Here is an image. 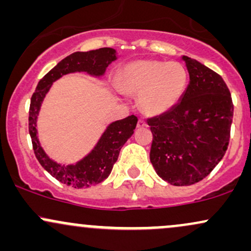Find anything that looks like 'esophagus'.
I'll return each mask as SVG.
<instances>
[{
    "label": "esophagus",
    "instance_id": "esophagus-1",
    "mask_svg": "<svg viewBox=\"0 0 251 251\" xmlns=\"http://www.w3.org/2000/svg\"><path fill=\"white\" fill-rule=\"evenodd\" d=\"M138 127H145L146 126V122L144 119H139L138 120V124H137Z\"/></svg>",
    "mask_w": 251,
    "mask_h": 251
}]
</instances>
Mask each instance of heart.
<instances>
[{
  "label": "heart",
  "instance_id": "obj_1",
  "mask_svg": "<svg viewBox=\"0 0 251 251\" xmlns=\"http://www.w3.org/2000/svg\"><path fill=\"white\" fill-rule=\"evenodd\" d=\"M188 72L179 62L138 60L118 76V87L139 96L140 107L150 116H160L179 102L188 86Z\"/></svg>",
  "mask_w": 251,
  "mask_h": 251
}]
</instances>
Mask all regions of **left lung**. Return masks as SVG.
Returning <instances> with one entry per match:
<instances>
[{
    "mask_svg": "<svg viewBox=\"0 0 251 251\" xmlns=\"http://www.w3.org/2000/svg\"><path fill=\"white\" fill-rule=\"evenodd\" d=\"M190 82L171 111L150 118V160L160 178L176 186L205 178L226 154L234 105L226 83L197 60L183 56Z\"/></svg>",
    "mask_w": 251,
    "mask_h": 251,
    "instance_id": "1",
    "label": "left lung"
}]
</instances>
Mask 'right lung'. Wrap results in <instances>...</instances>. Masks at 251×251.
<instances>
[{
    "label": "right lung",
    "mask_w": 251,
    "mask_h": 251,
    "mask_svg": "<svg viewBox=\"0 0 251 251\" xmlns=\"http://www.w3.org/2000/svg\"><path fill=\"white\" fill-rule=\"evenodd\" d=\"M117 59L113 48H99L89 51H75L61 60L37 83L35 92L30 99L29 107V134L35 157L42 168L66 185L75 189L88 188L101 183L108 177L117 162L123 145L133 134L138 118L129 116L117 120L108 126L89 154L74 165H61L51 160L45 153L37 139L36 119L40 107L50 91L51 83L62 75L74 72H86L94 76H101L111 62Z\"/></svg>",
    "instance_id": "right-lung-1"
}]
</instances>
